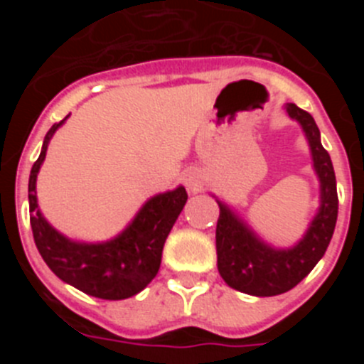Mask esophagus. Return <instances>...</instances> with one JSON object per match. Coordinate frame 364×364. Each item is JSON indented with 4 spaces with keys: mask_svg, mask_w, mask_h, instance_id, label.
Segmentation results:
<instances>
[{
    "mask_svg": "<svg viewBox=\"0 0 364 364\" xmlns=\"http://www.w3.org/2000/svg\"><path fill=\"white\" fill-rule=\"evenodd\" d=\"M184 184L189 191H198L202 188V175L197 171V169H188L184 173Z\"/></svg>",
    "mask_w": 364,
    "mask_h": 364,
    "instance_id": "34e87169",
    "label": "esophagus"
}]
</instances>
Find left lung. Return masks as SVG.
<instances>
[{
  "instance_id": "8db88e82",
  "label": "left lung",
  "mask_w": 364,
  "mask_h": 364,
  "mask_svg": "<svg viewBox=\"0 0 364 364\" xmlns=\"http://www.w3.org/2000/svg\"><path fill=\"white\" fill-rule=\"evenodd\" d=\"M288 114L302 125L314 156V167L321 178V210L304 239L291 250H273L260 242L252 231L220 204L217 222L218 273L233 290L257 297H272L291 290L315 268L332 240L337 222L336 173L330 154L321 144L319 127L310 112L288 104Z\"/></svg>"
}]
</instances>
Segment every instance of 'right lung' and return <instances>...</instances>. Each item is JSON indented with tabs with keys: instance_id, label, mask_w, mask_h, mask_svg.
Listing matches in <instances>:
<instances>
[{
	"instance_id": "1",
	"label": "right lung",
	"mask_w": 364,
	"mask_h": 364,
	"mask_svg": "<svg viewBox=\"0 0 364 364\" xmlns=\"http://www.w3.org/2000/svg\"><path fill=\"white\" fill-rule=\"evenodd\" d=\"M54 124L45 134L43 147L31 169L28 208L32 237L38 252L54 275L80 291L105 301H120L142 291L159 273L167 235L188 200L184 188L156 195L144 205L127 230L104 244H78L65 239L41 217L36 202V176L45 160Z\"/></svg>"
}]
</instances>
